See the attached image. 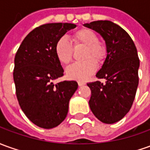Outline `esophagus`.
Listing matches in <instances>:
<instances>
[{
  "label": "esophagus",
  "instance_id": "obj_1",
  "mask_svg": "<svg viewBox=\"0 0 150 150\" xmlns=\"http://www.w3.org/2000/svg\"><path fill=\"white\" fill-rule=\"evenodd\" d=\"M77 83H78V86H81L85 85V82H84V81H77Z\"/></svg>",
  "mask_w": 150,
  "mask_h": 150
}]
</instances>
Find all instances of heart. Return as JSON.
Listing matches in <instances>:
<instances>
[{"label":"heart","instance_id":"obj_1","mask_svg":"<svg viewBox=\"0 0 150 150\" xmlns=\"http://www.w3.org/2000/svg\"><path fill=\"white\" fill-rule=\"evenodd\" d=\"M72 41L75 47L79 45L86 46V50L83 54V59L86 60L76 62L69 66L66 69V74L70 79L83 81L96 72V62L101 63L105 59L107 50L103 43L99 42L96 33L89 28H81L74 32L72 35ZM54 50L58 60L62 64H68L73 59V45L65 37L58 39Z\"/></svg>","mask_w":150,"mask_h":150}]
</instances>
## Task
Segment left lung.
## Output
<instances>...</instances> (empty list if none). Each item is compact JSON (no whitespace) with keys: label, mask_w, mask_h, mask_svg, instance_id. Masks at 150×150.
<instances>
[{"label":"left lung","mask_w":150,"mask_h":150,"mask_svg":"<svg viewBox=\"0 0 150 150\" xmlns=\"http://www.w3.org/2000/svg\"><path fill=\"white\" fill-rule=\"evenodd\" d=\"M104 38L107 56L96 77L105 78V84L96 81L87 83L91 96L89 105L93 114L107 124L120 121L129 112L139 83L140 59L129 34L108 20L85 23Z\"/></svg>","instance_id":"obj_1"}]
</instances>
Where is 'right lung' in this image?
Listing matches in <instances>:
<instances>
[{
  "label": "right lung",
  "mask_w": 150,
  "mask_h": 150,
  "mask_svg": "<svg viewBox=\"0 0 150 150\" xmlns=\"http://www.w3.org/2000/svg\"><path fill=\"white\" fill-rule=\"evenodd\" d=\"M75 28L68 23L41 25L27 35L15 54L13 76L18 104L28 118L42 128H54L64 120L78 86L75 81L53 82L64 75L54 50L55 42Z\"/></svg>",
  "instance_id": "1"
}]
</instances>
